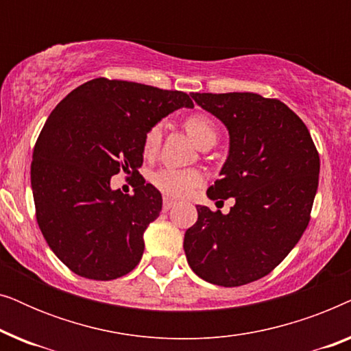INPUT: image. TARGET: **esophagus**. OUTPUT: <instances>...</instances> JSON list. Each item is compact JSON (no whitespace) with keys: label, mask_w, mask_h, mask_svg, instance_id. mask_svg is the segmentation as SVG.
Here are the masks:
<instances>
[{"label":"esophagus","mask_w":351,"mask_h":351,"mask_svg":"<svg viewBox=\"0 0 351 351\" xmlns=\"http://www.w3.org/2000/svg\"><path fill=\"white\" fill-rule=\"evenodd\" d=\"M174 206H176V201L174 199L167 198V196H166L165 199H162V210H165V213H167V210L174 208Z\"/></svg>","instance_id":"1"}]
</instances>
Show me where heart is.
Returning <instances> with one entry per match:
<instances>
[{"instance_id": "heart-1", "label": "heart", "mask_w": 351, "mask_h": 351, "mask_svg": "<svg viewBox=\"0 0 351 351\" xmlns=\"http://www.w3.org/2000/svg\"><path fill=\"white\" fill-rule=\"evenodd\" d=\"M185 129L189 136L199 148L208 143L217 141V129L208 114L195 113L185 119ZM162 137L161 124L148 129L143 137V153L145 156H153L158 152ZM152 184L156 186L161 193L172 198H182L196 186L203 184V174L198 169H174V167H162V169L153 172Z\"/></svg>"}]
</instances>
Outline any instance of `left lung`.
Instances as JSON below:
<instances>
[{"label":"left lung","instance_id":"1","mask_svg":"<svg viewBox=\"0 0 351 351\" xmlns=\"http://www.w3.org/2000/svg\"><path fill=\"white\" fill-rule=\"evenodd\" d=\"M227 128L228 156L210 199L234 198L228 214L196 206L186 261L204 281L234 287L280 265L304 234L318 190L319 155L304 121L278 99L254 93H191Z\"/></svg>","mask_w":351,"mask_h":351}]
</instances>
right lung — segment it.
I'll return each instance as SVG.
<instances>
[{"instance_id": "right-lung-1", "label": "right lung", "mask_w": 351, "mask_h": 351, "mask_svg": "<svg viewBox=\"0 0 351 351\" xmlns=\"http://www.w3.org/2000/svg\"><path fill=\"white\" fill-rule=\"evenodd\" d=\"M193 102L180 90L95 78L52 110L32 161L36 220L52 252L76 275L108 281L141 262L143 232L162 198L139 178L148 129ZM138 176L134 195L112 191L118 171Z\"/></svg>"}]
</instances>
